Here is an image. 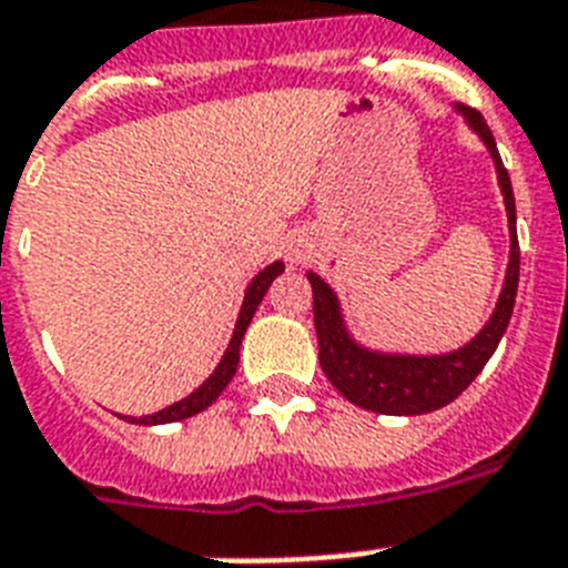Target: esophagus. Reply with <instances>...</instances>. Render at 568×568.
<instances>
[{"label": "esophagus", "mask_w": 568, "mask_h": 568, "mask_svg": "<svg viewBox=\"0 0 568 568\" xmlns=\"http://www.w3.org/2000/svg\"><path fill=\"white\" fill-rule=\"evenodd\" d=\"M294 260H297V256H294Z\"/></svg>", "instance_id": "obj_1"}]
</instances>
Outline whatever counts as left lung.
Listing matches in <instances>:
<instances>
[{
  "label": "left lung",
  "instance_id": "obj_1",
  "mask_svg": "<svg viewBox=\"0 0 568 568\" xmlns=\"http://www.w3.org/2000/svg\"><path fill=\"white\" fill-rule=\"evenodd\" d=\"M454 109L479 135V141L494 159L505 213H508V240H511L497 308L488 317V323L476 332V337H470L459 349L445 352V355H398V352L366 349L349 335L346 321H343L341 300L332 292V285L314 271L306 274L314 294V328H317L323 373L346 402L357 404L361 409H373L381 416H422V413H433V409L459 398L468 389L470 381L483 373L490 355L497 352L508 321H511L514 300H517L519 242L511 179L503 166L497 141L490 135L483 114L465 106V103H454Z\"/></svg>",
  "mask_w": 568,
  "mask_h": 568
}]
</instances>
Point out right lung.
<instances>
[{
	"label": "right lung",
	"mask_w": 568,
	"mask_h": 568,
	"mask_svg": "<svg viewBox=\"0 0 568 568\" xmlns=\"http://www.w3.org/2000/svg\"><path fill=\"white\" fill-rule=\"evenodd\" d=\"M285 265L280 260L271 262L268 268H262L260 274L251 280V285L245 288V300H242V308H240V317H236V326H233V335H231V343H227L225 355H222V361H219V366L211 373V378L204 381L202 387L193 389V393L187 395V398H181V402L170 404V407L159 409V413H152V416H123L126 422L132 424H170V422H184V418L195 416V413H202V409L211 407L213 402H216L219 395H222V389L231 384V378L236 375V366H240V346H242V337H245L247 332V323L254 321L256 314V306L262 303V297H265V292L271 288V283H274L276 276L283 274Z\"/></svg>",
	"instance_id": "right-lung-1"
}]
</instances>
